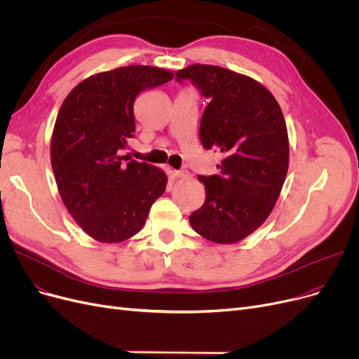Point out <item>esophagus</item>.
Segmentation results:
<instances>
[{
  "label": "esophagus",
  "instance_id": "1",
  "mask_svg": "<svg viewBox=\"0 0 359 359\" xmlns=\"http://www.w3.org/2000/svg\"><path fill=\"white\" fill-rule=\"evenodd\" d=\"M172 175H175V177H177V179H189L191 177L189 171H187V170H176Z\"/></svg>",
  "mask_w": 359,
  "mask_h": 359
}]
</instances>
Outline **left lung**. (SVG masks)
<instances>
[{
    "label": "left lung",
    "mask_w": 359,
    "mask_h": 359,
    "mask_svg": "<svg viewBox=\"0 0 359 359\" xmlns=\"http://www.w3.org/2000/svg\"><path fill=\"white\" fill-rule=\"evenodd\" d=\"M208 104L200 140L223 155L219 175L198 176L205 201L189 216L192 229L217 244H233L268 219L288 170V135L272 93L256 79L213 65L195 63L176 72Z\"/></svg>",
    "instance_id": "1"
}]
</instances>
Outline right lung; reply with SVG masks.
I'll return each mask as SVG.
<instances>
[{
  "label": "right lung",
  "mask_w": 359,
  "mask_h": 359,
  "mask_svg": "<svg viewBox=\"0 0 359 359\" xmlns=\"http://www.w3.org/2000/svg\"><path fill=\"white\" fill-rule=\"evenodd\" d=\"M172 72L131 65L91 75L63 100L51 136V167L65 207L87 235L121 243L136 235L167 187L163 170L121 152L135 136V102Z\"/></svg>",
  "instance_id": "obj_1"
}]
</instances>
